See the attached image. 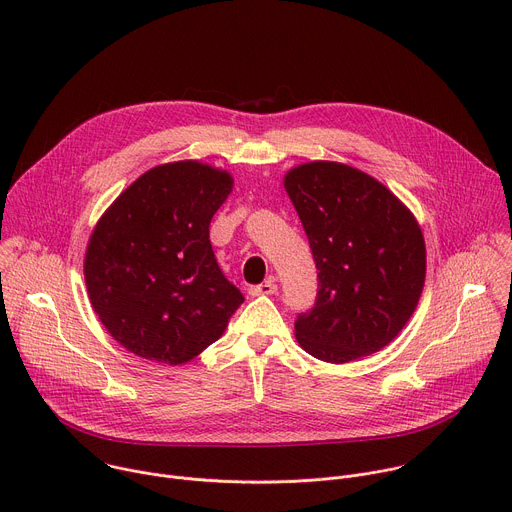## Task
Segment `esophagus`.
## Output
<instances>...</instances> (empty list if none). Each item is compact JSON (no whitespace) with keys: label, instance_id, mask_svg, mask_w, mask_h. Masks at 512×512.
I'll return each instance as SVG.
<instances>
[{"label":"esophagus","instance_id":"1","mask_svg":"<svg viewBox=\"0 0 512 512\" xmlns=\"http://www.w3.org/2000/svg\"><path fill=\"white\" fill-rule=\"evenodd\" d=\"M277 291V285H275V281H265V283H259V285H253V287H249V294L251 296H273Z\"/></svg>","mask_w":512,"mask_h":512}]
</instances>
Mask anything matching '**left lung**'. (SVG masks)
I'll use <instances>...</instances> for the list:
<instances>
[{
  "label": "left lung",
  "instance_id": "left-lung-1",
  "mask_svg": "<svg viewBox=\"0 0 512 512\" xmlns=\"http://www.w3.org/2000/svg\"><path fill=\"white\" fill-rule=\"evenodd\" d=\"M283 186L320 279L316 306L296 320L298 344L332 364L379 352L405 328L423 291L417 218L377 178L340 162L300 164Z\"/></svg>",
  "mask_w": 512,
  "mask_h": 512
}]
</instances>
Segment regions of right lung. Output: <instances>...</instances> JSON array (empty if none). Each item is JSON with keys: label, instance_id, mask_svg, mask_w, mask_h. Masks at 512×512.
Wrapping results in <instances>:
<instances>
[{"label": "right lung", "instance_id": "right-lung-1", "mask_svg": "<svg viewBox=\"0 0 512 512\" xmlns=\"http://www.w3.org/2000/svg\"><path fill=\"white\" fill-rule=\"evenodd\" d=\"M231 192L227 170L170 162L141 174L97 221L87 294L129 352L176 367L223 336L243 294L218 267L208 227Z\"/></svg>", "mask_w": 512, "mask_h": 512}]
</instances>
